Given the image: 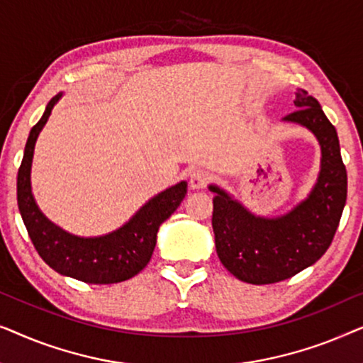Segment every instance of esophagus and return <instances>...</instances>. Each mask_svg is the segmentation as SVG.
I'll return each instance as SVG.
<instances>
[{"label": "esophagus", "instance_id": "esophagus-1", "mask_svg": "<svg viewBox=\"0 0 363 363\" xmlns=\"http://www.w3.org/2000/svg\"><path fill=\"white\" fill-rule=\"evenodd\" d=\"M210 182V173L203 168H196L190 173V188L191 190H200V188L206 186V183Z\"/></svg>", "mask_w": 363, "mask_h": 363}]
</instances>
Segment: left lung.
Segmentation results:
<instances>
[{
    "label": "left lung",
    "instance_id": "8db88e82",
    "mask_svg": "<svg viewBox=\"0 0 363 363\" xmlns=\"http://www.w3.org/2000/svg\"><path fill=\"white\" fill-rule=\"evenodd\" d=\"M299 111L284 117L314 133L320 145V173L309 196L277 218L252 215L225 190L210 185L213 231L223 266L240 281L272 284L296 276L329 250L347 200V170L339 137L317 99L296 92Z\"/></svg>",
    "mask_w": 363,
    "mask_h": 363
}]
</instances>
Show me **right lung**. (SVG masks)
<instances>
[{
  "mask_svg": "<svg viewBox=\"0 0 363 363\" xmlns=\"http://www.w3.org/2000/svg\"><path fill=\"white\" fill-rule=\"evenodd\" d=\"M62 94L54 96L41 121L29 132L21 167L18 170V208L34 247L44 262L59 274L89 282L113 284L138 274L150 261L158 228L180 206L186 182L177 183L148 200L125 225L108 235L81 238L61 230L43 215L31 191V163L39 132Z\"/></svg>",
  "mask_w": 363,
  "mask_h": 363,
  "instance_id": "1",
  "label": "right lung"
}]
</instances>
